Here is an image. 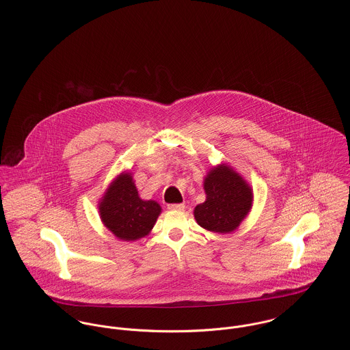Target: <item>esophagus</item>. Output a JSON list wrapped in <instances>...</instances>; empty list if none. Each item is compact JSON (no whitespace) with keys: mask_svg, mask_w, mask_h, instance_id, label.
<instances>
[{"mask_svg":"<svg viewBox=\"0 0 350 350\" xmlns=\"http://www.w3.org/2000/svg\"><path fill=\"white\" fill-rule=\"evenodd\" d=\"M168 208L170 210H183L185 208V204L183 203H172V204H168Z\"/></svg>","mask_w":350,"mask_h":350,"instance_id":"1","label":"esophagus"}]
</instances>
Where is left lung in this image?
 <instances>
[{"label": "left lung", "instance_id": "left-lung-1", "mask_svg": "<svg viewBox=\"0 0 350 350\" xmlns=\"http://www.w3.org/2000/svg\"><path fill=\"white\" fill-rule=\"evenodd\" d=\"M203 189L206 200L194 208L198 225L215 233L234 232L252 208L250 185L232 167L219 164L208 171Z\"/></svg>", "mask_w": 350, "mask_h": 350}]
</instances>
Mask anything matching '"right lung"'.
Segmentation results:
<instances>
[{"label": "right lung", "instance_id": "right-lung-1", "mask_svg": "<svg viewBox=\"0 0 350 350\" xmlns=\"http://www.w3.org/2000/svg\"><path fill=\"white\" fill-rule=\"evenodd\" d=\"M100 215L103 225L120 240L135 241L146 237L161 207L154 200H143L131 172L120 174L100 198Z\"/></svg>", "mask_w": 350, "mask_h": 350}]
</instances>
